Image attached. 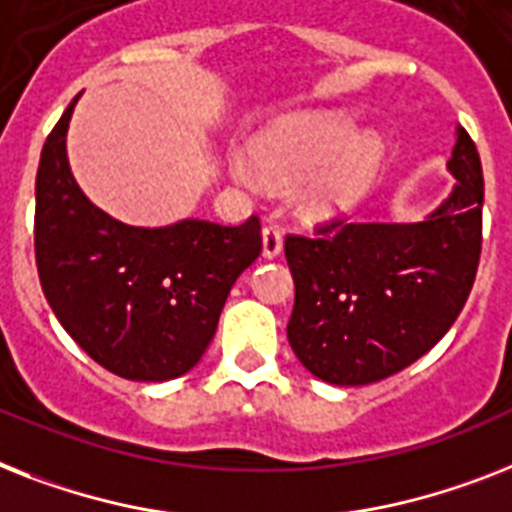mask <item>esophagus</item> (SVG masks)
<instances>
[{
    "label": "esophagus",
    "instance_id": "34e87169",
    "mask_svg": "<svg viewBox=\"0 0 512 512\" xmlns=\"http://www.w3.org/2000/svg\"><path fill=\"white\" fill-rule=\"evenodd\" d=\"M281 247H284V234H281V228L276 223H268L263 228V255L268 257H278L281 255Z\"/></svg>",
    "mask_w": 512,
    "mask_h": 512
}]
</instances>
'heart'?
Segmentation results:
<instances>
[{
	"mask_svg": "<svg viewBox=\"0 0 512 512\" xmlns=\"http://www.w3.org/2000/svg\"><path fill=\"white\" fill-rule=\"evenodd\" d=\"M249 152L268 184L292 186L302 178L299 207L331 218L352 210L371 189L384 160V141L373 131H357L350 118L294 115L257 136ZM231 170L242 184H260L242 157L231 162Z\"/></svg>",
	"mask_w": 512,
	"mask_h": 512,
	"instance_id": "b5f03b06",
	"label": "heart"
}]
</instances>
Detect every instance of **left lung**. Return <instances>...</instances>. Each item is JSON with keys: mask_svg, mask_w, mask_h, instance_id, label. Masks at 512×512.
<instances>
[{"mask_svg": "<svg viewBox=\"0 0 512 512\" xmlns=\"http://www.w3.org/2000/svg\"><path fill=\"white\" fill-rule=\"evenodd\" d=\"M447 168L458 184L421 223L334 218L289 234L294 355L328 384L363 386L400 373L458 321L481 257L484 176L465 128Z\"/></svg>", "mask_w": 512, "mask_h": 512, "instance_id": "8db88e82", "label": "left lung"}]
</instances>
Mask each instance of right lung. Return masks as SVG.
<instances>
[{"label":"right lung","instance_id":"right-lung-1","mask_svg":"<svg viewBox=\"0 0 512 512\" xmlns=\"http://www.w3.org/2000/svg\"><path fill=\"white\" fill-rule=\"evenodd\" d=\"M78 97L44 141L36 173L33 249L44 297L78 347L115 376H184L213 342L234 281L263 252L260 218L136 228L102 213L65 152Z\"/></svg>","mask_w":512,"mask_h":512}]
</instances>
